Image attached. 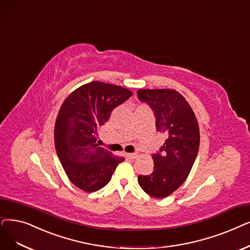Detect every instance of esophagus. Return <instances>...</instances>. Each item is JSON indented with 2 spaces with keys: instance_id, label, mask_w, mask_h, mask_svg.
Returning <instances> with one entry per match:
<instances>
[{
  "instance_id": "obj_1",
  "label": "esophagus",
  "mask_w": 250,
  "mask_h": 250,
  "mask_svg": "<svg viewBox=\"0 0 250 250\" xmlns=\"http://www.w3.org/2000/svg\"><path fill=\"white\" fill-rule=\"evenodd\" d=\"M125 155H126L128 158H131V159H136V158H138V156H139L138 153H126Z\"/></svg>"
}]
</instances>
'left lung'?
I'll return each instance as SVG.
<instances>
[{
    "label": "left lung",
    "instance_id": "8db88e82",
    "mask_svg": "<svg viewBox=\"0 0 250 250\" xmlns=\"http://www.w3.org/2000/svg\"><path fill=\"white\" fill-rule=\"evenodd\" d=\"M139 99L150 105L156 118V129L167 135L160 153L152 155L153 172L139 176L138 182L148 195L166 198L186 181L199 149V125L184 97L171 89H140Z\"/></svg>",
    "mask_w": 250,
    "mask_h": 250
}]
</instances>
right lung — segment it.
<instances>
[{"label":"right lung","mask_w":250,"mask_h":250,"mask_svg":"<svg viewBox=\"0 0 250 250\" xmlns=\"http://www.w3.org/2000/svg\"><path fill=\"white\" fill-rule=\"evenodd\" d=\"M132 95L121 85L95 81L74 90L62 103L54 129L55 148L65 173L81 190L95 192L106 186L125 160L96 141L112 110Z\"/></svg>","instance_id":"1"}]
</instances>
